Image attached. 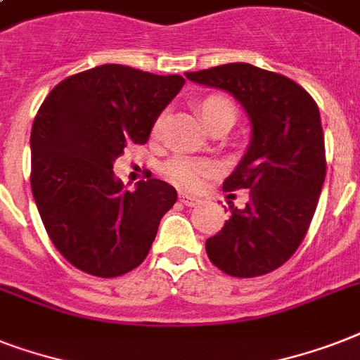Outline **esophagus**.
Here are the masks:
<instances>
[{"instance_id": "34e87169", "label": "esophagus", "mask_w": 360, "mask_h": 360, "mask_svg": "<svg viewBox=\"0 0 360 360\" xmlns=\"http://www.w3.org/2000/svg\"><path fill=\"white\" fill-rule=\"evenodd\" d=\"M179 202L185 203L186 207H194V205H198V203H200V198L192 196V194H186V192H181Z\"/></svg>"}]
</instances>
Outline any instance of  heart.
I'll use <instances>...</instances> for the list:
<instances>
[{"label":"heart","instance_id":"b5f03b06","mask_svg":"<svg viewBox=\"0 0 360 360\" xmlns=\"http://www.w3.org/2000/svg\"><path fill=\"white\" fill-rule=\"evenodd\" d=\"M196 110L207 129H213L214 124L226 123L233 127L237 121V106L224 93H209L205 97L198 98ZM160 121H155L151 127V136L157 138L160 134ZM219 172V166L205 158L192 157H175L164 166V174L175 186L185 191H198L207 179L214 177Z\"/></svg>","mask_w":360,"mask_h":360}]
</instances>
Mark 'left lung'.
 Wrapping results in <instances>:
<instances>
[{"label":"left lung","instance_id":"left-lung-1","mask_svg":"<svg viewBox=\"0 0 360 360\" xmlns=\"http://www.w3.org/2000/svg\"><path fill=\"white\" fill-rule=\"evenodd\" d=\"M196 84L219 87L243 104L252 123L248 151L224 181L226 192L248 188L245 209L205 240L214 267L237 278L267 274L290 259L307 237L327 174L319 108L288 76L250 63L186 72Z\"/></svg>","mask_w":360,"mask_h":360}]
</instances>
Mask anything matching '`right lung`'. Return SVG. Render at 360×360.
Returning <instances> with one entry per match:
<instances>
[{"mask_svg": "<svg viewBox=\"0 0 360 360\" xmlns=\"http://www.w3.org/2000/svg\"><path fill=\"white\" fill-rule=\"evenodd\" d=\"M185 78L101 65L59 82L31 129V192L46 233L76 269L114 278L147 257L177 191L160 179L124 191L114 160L149 140Z\"/></svg>", "mask_w": 360, "mask_h": 360, "instance_id": "obj_1", "label": "right lung"}]
</instances>
